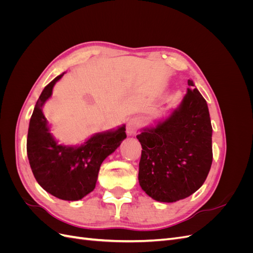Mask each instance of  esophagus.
Here are the masks:
<instances>
[{"label": "esophagus", "instance_id": "obj_1", "mask_svg": "<svg viewBox=\"0 0 253 253\" xmlns=\"http://www.w3.org/2000/svg\"><path fill=\"white\" fill-rule=\"evenodd\" d=\"M142 126V120L138 117H134L127 122L126 126V133L128 135H134L137 133V131Z\"/></svg>", "mask_w": 253, "mask_h": 253}]
</instances>
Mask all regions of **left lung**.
I'll list each match as a JSON object with an SVG mask.
<instances>
[{
	"label": "left lung",
	"instance_id": "obj_1",
	"mask_svg": "<svg viewBox=\"0 0 253 253\" xmlns=\"http://www.w3.org/2000/svg\"><path fill=\"white\" fill-rule=\"evenodd\" d=\"M181 104L155 127L137 135L141 144L138 180L153 200L173 203L200 189L212 165L208 105L193 81Z\"/></svg>",
	"mask_w": 253,
	"mask_h": 253
}]
</instances>
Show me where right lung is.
<instances>
[{"mask_svg": "<svg viewBox=\"0 0 253 253\" xmlns=\"http://www.w3.org/2000/svg\"><path fill=\"white\" fill-rule=\"evenodd\" d=\"M58 76L43 89L38 99L27 135V156L38 183L55 197L79 201L95 189L103 160L126 138V126L94 135L78 148L60 145L48 132L42 109L51 96Z\"/></svg>", "mask_w": 253, "mask_h": 253, "instance_id": "obj_1", "label": "right lung"}]
</instances>
